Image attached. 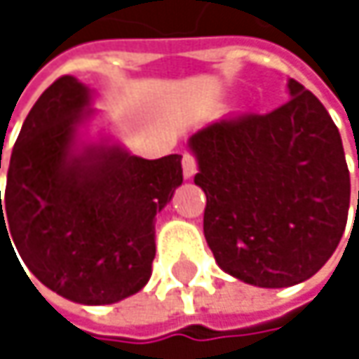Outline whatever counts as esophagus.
<instances>
[{"mask_svg":"<svg viewBox=\"0 0 359 359\" xmlns=\"http://www.w3.org/2000/svg\"><path fill=\"white\" fill-rule=\"evenodd\" d=\"M195 168H197V164H195L193 154H182V177L191 179L195 175Z\"/></svg>","mask_w":359,"mask_h":359,"instance_id":"esophagus-1","label":"esophagus"}]
</instances>
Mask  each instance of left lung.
I'll list each match as a JSON object with an SVG mask.
<instances>
[{
    "instance_id": "left-lung-1",
    "label": "left lung",
    "mask_w": 359,
    "mask_h": 359,
    "mask_svg": "<svg viewBox=\"0 0 359 359\" xmlns=\"http://www.w3.org/2000/svg\"><path fill=\"white\" fill-rule=\"evenodd\" d=\"M270 114L222 118L189 147L208 197L203 235L218 266L255 287L308 280L337 250L349 214L339 128L297 81ZM359 208V193H358Z\"/></svg>"
}]
</instances>
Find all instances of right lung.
Returning a JSON list of instances; mask_svg holds the SVG:
<instances>
[{
	"label": "right lung",
	"mask_w": 359,
	"mask_h": 359,
	"mask_svg": "<svg viewBox=\"0 0 359 359\" xmlns=\"http://www.w3.org/2000/svg\"><path fill=\"white\" fill-rule=\"evenodd\" d=\"M89 102L83 83L62 76L29 111L10 156L4 208L0 195V241L1 233L13 237L47 289L104 306L149 280L156 214L182 182V156L143 160L120 145H79Z\"/></svg>",
	"instance_id": "add662e5"
}]
</instances>
